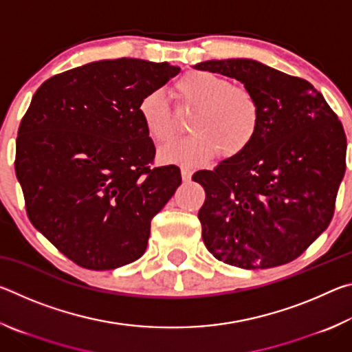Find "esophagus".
<instances>
[{"instance_id":"1","label":"esophagus","mask_w":352,"mask_h":352,"mask_svg":"<svg viewBox=\"0 0 352 352\" xmlns=\"http://www.w3.org/2000/svg\"><path fill=\"white\" fill-rule=\"evenodd\" d=\"M190 177H192V169L182 168V178H183V182H189Z\"/></svg>"}]
</instances>
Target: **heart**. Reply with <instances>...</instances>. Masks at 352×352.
Segmentation results:
<instances>
[{
	"instance_id": "heart-1",
	"label": "heart",
	"mask_w": 352,
	"mask_h": 352,
	"mask_svg": "<svg viewBox=\"0 0 352 352\" xmlns=\"http://www.w3.org/2000/svg\"><path fill=\"white\" fill-rule=\"evenodd\" d=\"M174 93L183 107L195 110L189 121V132L194 135L163 147L160 162L194 168L219 151L223 157H236L253 142L261 111L247 88L216 73L194 69L175 82ZM138 115L155 142H168L175 136V119L162 91L144 94Z\"/></svg>"
}]
</instances>
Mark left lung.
I'll return each mask as SVG.
<instances>
[{"instance_id":"1","label":"left lung","mask_w":352,"mask_h":352,"mask_svg":"<svg viewBox=\"0 0 352 352\" xmlns=\"http://www.w3.org/2000/svg\"><path fill=\"white\" fill-rule=\"evenodd\" d=\"M243 83L259 104L258 133L214 170L205 188L201 237L214 258L239 269L296 259L327 228L346 169V135L323 94L305 79L253 58L194 67Z\"/></svg>"}]
</instances>
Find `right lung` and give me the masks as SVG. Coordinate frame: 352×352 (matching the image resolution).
Wrapping results in <instances>:
<instances>
[{
	"instance_id": "right-lung-1",
	"label": "right lung",
	"mask_w": 352,
	"mask_h": 352,
	"mask_svg": "<svg viewBox=\"0 0 352 352\" xmlns=\"http://www.w3.org/2000/svg\"><path fill=\"white\" fill-rule=\"evenodd\" d=\"M180 68L141 58L99 60L41 83L16 136L15 174L28 217L77 265L111 270L144 254L151 220L182 184L152 168L138 115L144 94Z\"/></svg>"
}]
</instances>
